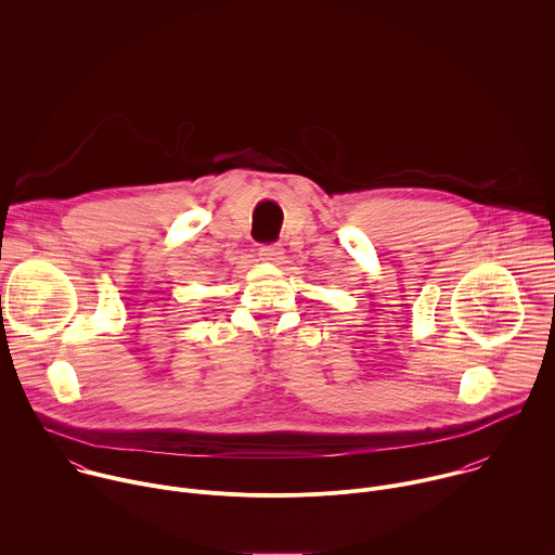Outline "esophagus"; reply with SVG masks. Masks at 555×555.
I'll return each mask as SVG.
<instances>
[{"label": "esophagus", "mask_w": 555, "mask_h": 555, "mask_svg": "<svg viewBox=\"0 0 555 555\" xmlns=\"http://www.w3.org/2000/svg\"><path fill=\"white\" fill-rule=\"evenodd\" d=\"M259 257L261 261H279L283 257V248L279 244H268L259 248Z\"/></svg>", "instance_id": "34e87169"}]
</instances>
